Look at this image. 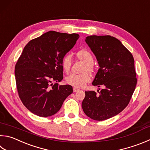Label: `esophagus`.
I'll use <instances>...</instances> for the list:
<instances>
[{
  "label": "esophagus",
  "mask_w": 150,
  "mask_h": 150,
  "mask_svg": "<svg viewBox=\"0 0 150 150\" xmlns=\"http://www.w3.org/2000/svg\"><path fill=\"white\" fill-rule=\"evenodd\" d=\"M79 91V89L76 88V87H74V88H73V92H77Z\"/></svg>",
  "instance_id": "1"
}]
</instances>
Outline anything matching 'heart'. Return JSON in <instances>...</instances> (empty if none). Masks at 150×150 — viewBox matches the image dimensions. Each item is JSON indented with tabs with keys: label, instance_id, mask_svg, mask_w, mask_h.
I'll use <instances>...</instances> for the list:
<instances>
[{
	"label": "heart",
	"instance_id": "heart-1",
	"mask_svg": "<svg viewBox=\"0 0 150 150\" xmlns=\"http://www.w3.org/2000/svg\"><path fill=\"white\" fill-rule=\"evenodd\" d=\"M77 56L81 60L85 62L86 64V70L89 71L93 70L94 57L92 53L88 50L83 49L77 52ZM72 63V58L71 54H66L62 58V64L65 71H69ZM91 80V76L88 73H83V74H72L69 75L66 77V83L76 88H82L86 85V83H89Z\"/></svg>",
	"mask_w": 150,
	"mask_h": 150
}]
</instances>
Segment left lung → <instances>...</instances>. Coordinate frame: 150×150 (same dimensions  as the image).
<instances>
[{"label": "left lung", "mask_w": 150, "mask_h": 150, "mask_svg": "<svg viewBox=\"0 0 150 150\" xmlns=\"http://www.w3.org/2000/svg\"><path fill=\"white\" fill-rule=\"evenodd\" d=\"M85 42L100 67L92 84L103 88L99 94L86 91L82 108L88 117L103 121L121 112L131 99L137 83L134 58L120 40L110 35H91Z\"/></svg>", "instance_id": "1"}]
</instances>
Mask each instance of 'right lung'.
Instances as JSON below:
<instances>
[{
	"label": "right lung",
	"mask_w": 150,
	"mask_h": 150,
	"mask_svg": "<svg viewBox=\"0 0 150 150\" xmlns=\"http://www.w3.org/2000/svg\"><path fill=\"white\" fill-rule=\"evenodd\" d=\"M79 35L50 31L26 45L15 67L19 96L35 115L47 117L60 110L73 92L71 85L52 81L63 79V57L75 45Z\"/></svg>",
	"instance_id": "obj_1"
}]
</instances>
